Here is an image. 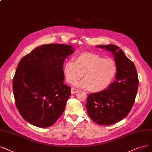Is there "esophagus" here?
Masks as SVG:
<instances>
[{"mask_svg": "<svg viewBox=\"0 0 152 152\" xmlns=\"http://www.w3.org/2000/svg\"><path fill=\"white\" fill-rule=\"evenodd\" d=\"M77 91H78V89H76V88H72L71 89V93L72 94H75Z\"/></svg>", "mask_w": 152, "mask_h": 152, "instance_id": "obj_1", "label": "esophagus"}]
</instances>
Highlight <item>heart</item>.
I'll return each mask as SVG.
<instances>
[{"label": "heart", "instance_id": "b5f03b06", "mask_svg": "<svg viewBox=\"0 0 152 152\" xmlns=\"http://www.w3.org/2000/svg\"><path fill=\"white\" fill-rule=\"evenodd\" d=\"M117 66L115 61L104 58L99 55L85 53L76 56L74 63L69 61L65 64L64 72L67 81L75 84L83 76V81L77 85L99 92L107 88L116 74Z\"/></svg>", "mask_w": 152, "mask_h": 152}]
</instances>
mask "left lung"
Masks as SVG:
<instances>
[{
	"label": "left lung",
	"mask_w": 152,
	"mask_h": 152,
	"mask_svg": "<svg viewBox=\"0 0 152 152\" xmlns=\"http://www.w3.org/2000/svg\"><path fill=\"white\" fill-rule=\"evenodd\" d=\"M113 54L117 66L115 80L108 88L91 93L86 108L91 120L99 125H111L125 118L131 111L137 94L138 77L135 66L116 45H99Z\"/></svg>",
	"instance_id": "obj_1"
}]
</instances>
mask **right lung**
I'll return each mask as SVG.
<instances>
[{
  "label": "right lung",
  "mask_w": 152,
  "mask_h": 152,
  "mask_svg": "<svg viewBox=\"0 0 152 152\" xmlns=\"http://www.w3.org/2000/svg\"><path fill=\"white\" fill-rule=\"evenodd\" d=\"M73 52L69 45L44 44L19 61L13 93L19 113L31 124L49 127L63 114L71 95V88L63 83V61Z\"/></svg>",
  "instance_id": "1"
}]
</instances>
